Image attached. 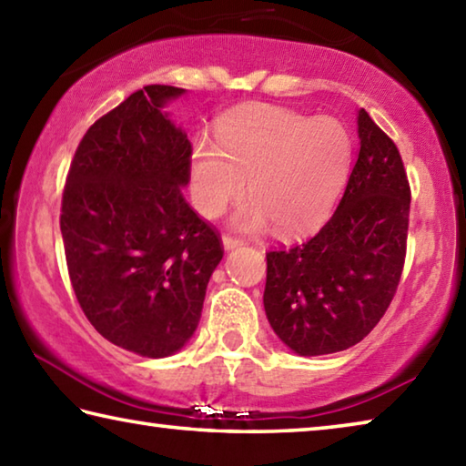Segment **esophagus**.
I'll list each match as a JSON object with an SVG mask.
<instances>
[{
    "label": "esophagus",
    "instance_id": "34e87169",
    "mask_svg": "<svg viewBox=\"0 0 466 466\" xmlns=\"http://www.w3.org/2000/svg\"><path fill=\"white\" fill-rule=\"evenodd\" d=\"M222 244H224L226 250H232V248H236V247H242L244 242H242L240 238H234V236L224 234V236H222Z\"/></svg>",
    "mask_w": 466,
    "mask_h": 466
}]
</instances>
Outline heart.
<instances>
[{"mask_svg": "<svg viewBox=\"0 0 466 466\" xmlns=\"http://www.w3.org/2000/svg\"><path fill=\"white\" fill-rule=\"evenodd\" d=\"M351 137L333 116H309L289 108L250 105L224 115L216 144L197 139L188 162L193 205L218 218L238 199L248 178L250 199L232 224L261 232L271 222L283 236H298L325 222L350 175Z\"/></svg>", "mask_w": 466, "mask_h": 466, "instance_id": "heart-1", "label": "heart"}]
</instances>
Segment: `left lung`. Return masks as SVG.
I'll list each match as a JSON object with an SVG mask.
<instances>
[{
  "label": "left lung",
  "instance_id": "1",
  "mask_svg": "<svg viewBox=\"0 0 466 466\" xmlns=\"http://www.w3.org/2000/svg\"><path fill=\"white\" fill-rule=\"evenodd\" d=\"M360 154L339 208L317 236L267 252L263 304L298 356L360 343L384 317L405 265L409 191L394 141L358 110Z\"/></svg>",
  "mask_w": 466,
  "mask_h": 466
}]
</instances>
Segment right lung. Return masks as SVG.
<instances>
[{"instance_id":"add662e5","label":"right lung","mask_w":466,"mask_h":466,"mask_svg":"<svg viewBox=\"0 0 466 466\" xmlns=\"http://www.w3.org/2000/svg\"><path fill=\"white\" fill-rule=\"evenodd\" d=\"M175 86H144L92 125L69 167L61 236L86 319L141 358L183 350L224 257L185 201L191 141L164 110Z\"/></svg>"}]
</instances>
